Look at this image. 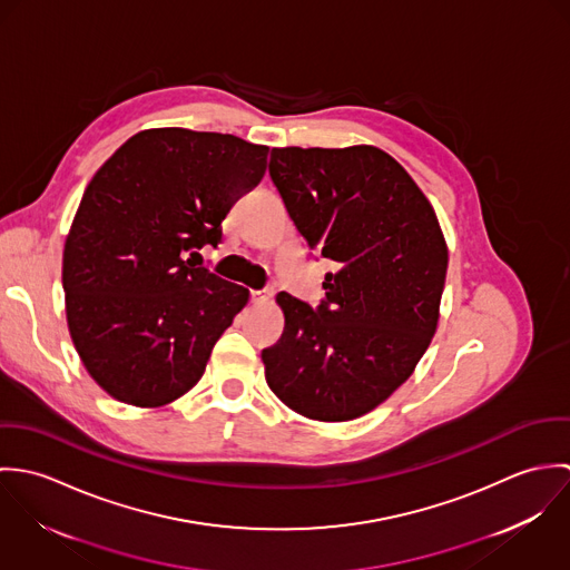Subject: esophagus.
<instances>
[{"instance_id": "1", "label": "esophagus", "mask_w": 570, "mask_h": 570, "mask_svg": "<svg viewBox=\"0 0 570 570\" xmlns=\"http://www.w3.org/2000/svg\"><path fill=\"white\" fill-rule=\"evenodd\" d=\"M274 296V292L272 289H261V292H252V303L254 305H263V303H267L269 298Z\"/></svg>"}]
</instances>
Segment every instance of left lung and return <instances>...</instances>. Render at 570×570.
<instances>
[{
  "mask_svg": "<svg viewBox=\"0 0 570 570\" xmlns=\"http://www.w3.org/2000/svg\"><path fill=\"white\" fill-rule=\"evenodd\" d=\"M269 177L309 249L335 267L318 307L276 296L285 328L261 353L267 386L303 416L357 419L406 382L436 331L448 272L439 219L377 147L272 149Z\"/></svg>",
  "mask_w": 570,
  "mask_h": 570,
  "instance_id": "obj_1",
  "label": "left lung"
}]
</instances>
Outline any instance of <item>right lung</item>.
<instances>
[{
  "mask_svg": "<svg viewBox=\"0 0 570 570\" xmlns=\"http://www.w3.org/2000/svg\"><path fill=\"white\" fill-rule=\"evenodd\" d=\"M267 151L230 134L147 129L87 184L63 249L66 314L87 373L114 400L166 406L202 380L249 292L193 258L222 244Z\"/></svg>",
  "mask_w": 570,
  "mask_h": 570,
  "instance_id": "right-lung-1",
  "label": "right lung"
}]
</instances>
